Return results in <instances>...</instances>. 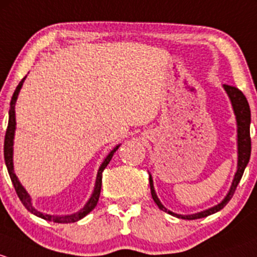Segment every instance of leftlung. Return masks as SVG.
<instances>
[{
    "label": "left lung",
    "instance_id": "8db88e82",
    "mask_svg": "<svg viewBox=\"0 0 257 257\" xmlns=\"http://www.w3.org/2000/svg\"><path fill=\"white\" fill-rule=\"evenodd\" d=\"M224 90L229 96L230 101H231L232 110H234L235 118H236V126H237V167L236 172H235L234 179H232V183L230 186L229 192L225 195L223 200H221L219 204L214 205V207L205 209V210L199 211V213L194 214H188V215H183V214H177L173 211L168 210L167 208L163 207V204L161 203V200L158 199L157 194H156L155 187H153V179L152 176L150 174V187H151V194H152L153 200H155L156 204L158 205V208L163 211H167L171 215L176 216L179 219H186V220H194V219H200L205 218V216L211 215V214L216 213V211L221 210L225 205L229 203V200L231 199L232 195H234L235 189H236L237 184H239L240 179H241L242 174H244L245 168H246L248 160H250L251 155V139H250V123H251V112H250V106H248V102L245 97V95L240 91L239 89L235 88V86L230 85H223Z\"/></svg>",
    "mask_w": 257,
    "mask_h": 257
}]
</instances>
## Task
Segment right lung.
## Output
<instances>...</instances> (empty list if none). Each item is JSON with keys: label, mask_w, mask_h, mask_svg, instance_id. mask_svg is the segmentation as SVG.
I'll list each match as a JSON object with an SVG mask.
<instances>
[{"label": "right lung", "mask_w": 257, "mask_h": 257, "mask_svg": "<svg viewBox=\"0 0 257 257\" xmlns=\"http://www.w3.org/2000/svg\"><path fill=\"white\" fill-rule=\"evenodd\" d=\"M26 78H27V76H25V78L20 81V84H18L17 88H16L15 92H13L12 99H11V102H10L9 126H7L6 136H5V147H4L5 163H6V167H7V171H9L10 178H11V181H12V184H13V187H15L16 193H17L18 198L21 199L22 204L25 205L26 209H27L28 211H31L32 214H34V215L44 219V220L54 221V223H65V224L75 223V221L80 220V219H83L84 216L88 215L90 211L96 207L97 200H99V197H100V190H101L102 172H104V169L106 168V166L109 165V162L111 161V158H112L113 153L118 150L120 145H117L116 147H113L112 150L109 152V155L105 157V160L102 161L101 166H100L99 171H97L96 181H95V187H94V190H92L91 197L89 198V200L86 202V204L84 205L80 210L76 211V213H73V214H68V215H50V214H44V213H42V211L37 210V209L34 208V205L32 204L31 195L28 194V192L26 190V188L21 184L20 179L17 178V176H16V173H15V168H13V139H15V131H16L15 106H16V101H17L18 94H20L21 89H22V85H23V83H25Z\"/></svg>", "instance_id": "1"}]
</instances>
